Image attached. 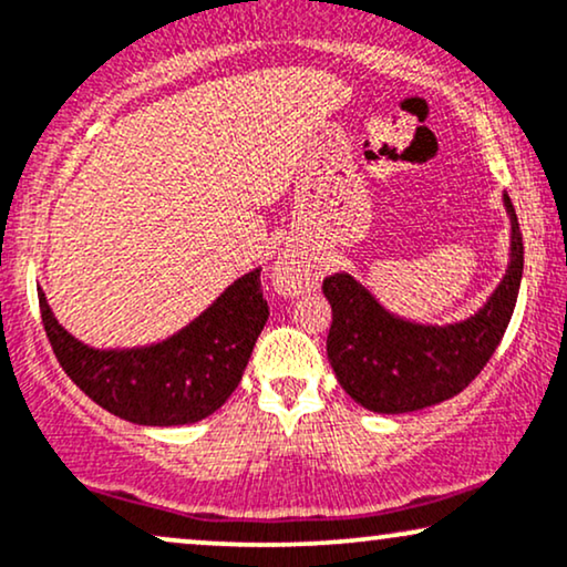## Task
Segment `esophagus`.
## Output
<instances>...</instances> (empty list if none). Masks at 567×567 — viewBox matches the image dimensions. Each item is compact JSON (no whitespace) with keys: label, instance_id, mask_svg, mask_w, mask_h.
<instances>
[{"label":"esophagus","instance_id":"esophagus-1","mask_svg":"<svg viewBox=\"0 0 567 567\" xmlns=\"http://www.w3.org/2000/svg\"><path fill=\"white\" fill-rule=\"evenodd\" d=\"M271 279H275L277 292H282V296H298V292L311 290L317 285V269L309 261H303L298 254H285L277 258Z\"/></svg>","mask_w":567,"mask_h":567}]
</instances>
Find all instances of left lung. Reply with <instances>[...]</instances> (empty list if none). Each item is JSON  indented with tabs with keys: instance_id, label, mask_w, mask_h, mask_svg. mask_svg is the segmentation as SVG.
Masks as SVG:
<instances>
[{
	"instance_id": "left-lung-1",
	"label": "left lung",
	"mask_w": 567,
	"mask_h": 567,
	"mask_svg": "<svg viewBox=\"0 0 567 567\" xmlns=\"http://www.w3.org/2000/svg\"><path fill=\"white\" fill-rule=\"evenodd\" d=\"M509 261L502 282L478 311L452 324H422L388 311L349 271L327 277L332 306L327 359L357 404L378 414H404L441 404L473 383L513 319L523 279V235L513 200Z\"/></svg>"
}]
</instances>
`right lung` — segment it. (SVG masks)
Masks as SVG:
<instances>
[{"label": "right lung", "instance_id": "obj_1", "mask_svg": "<svg viewBox=\"0 0 567 567\" xmlns=\"http://www.w3.org/2000/svg\"><path fill=\"white\" fill-rule=\"evenodd\" d=\"M39 309L68 378L115 417L153 427L193 425L214 414L243 380L269 319L261 269L235 279L172 338L142 349H92L81 343L54 319L42 290Z\"/></svg>", "mask_w": 567, "mask_h": 567}]
</instances>
